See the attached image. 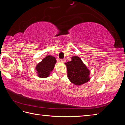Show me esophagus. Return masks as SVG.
<instances>
[{"label":"esophagus","instance_id":"34e87169","mask_svg":"<svg viewBox=\"0 0 125 125\" xmlns=\"http://www.w3.org/2000/svg\"><path fill=\"white\" fill-rule=\"evenodd\" d=\"M60 61H61V62H66V59H60Z\"/></svg>","mask_w":125,"mask_h":125}]
</instances>
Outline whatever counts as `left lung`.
Here are the masks:
<instances>
[{
  "instance_id": "obj_1",
  "label": "left lung",
  "mask_w": 125,
  "mask_h": 125,
  "mask_svg": "<svg viewBox=\"0 0 125 125\" xmlns=\"http://www.w3.org/2000/svg\"><path fill=\"white\" fill-rule=\"evenodd\" d=\"M65 64L67 66L68 77L71 83L80 85L90 80V71L78 57H72L71 61Z\"/></svg>"
}]
</instances>
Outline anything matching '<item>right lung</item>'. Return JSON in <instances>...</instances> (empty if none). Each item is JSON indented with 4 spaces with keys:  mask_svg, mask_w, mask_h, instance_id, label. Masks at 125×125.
<instances>
[{
    "mask_svg": "<svg viewBox=\"0 0 125 125\" xmlns=\"http://www.w3.org/2000/svg\"><path fill=\"white\" fill-rule=\"evenodd\" d=\"M56 59L52 56H47L36 67L38 76L40 78H46L53 70Z\"/></svg>",
    "mask_w": 125,
    "mask_h": 125,
    "instance_id": "1",
    "label": "right lung"
}]
</instances>
